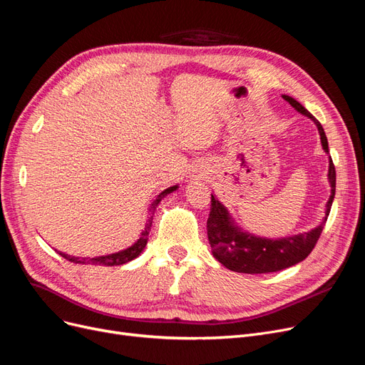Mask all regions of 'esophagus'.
Listing matches in <instances>:
<instances>
[{"label":"esophagus","instance_id":"obj_1","mask_svg":"<svg viewBox=\"0 0 365 365\" xmlns=\"http://www.w3.org/2000/svg\"><path fill=\"white\" fill-rule=\"evenodd\" d=\"M202 176H204V174H202Z\"/></svg>","mask_w":365,"mask_h":365}]
</instances>
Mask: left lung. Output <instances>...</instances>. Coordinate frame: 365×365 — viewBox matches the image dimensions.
Wrapping results in <instances>:
<instances>
[{"instance_id": "8db88e82", "label": "left lung", "mask_w": 365, "mask_h": 365, "mask_svg": "<svg viewBox=\"0 0 365 365\" xmlns=\"http://www.w3.org/2000/svg\"><path fill=\"white\" fill-rule=\"evenodd\" d=\"M282 97L298 113L307 116L314 122L321 135L322 149L325 153H328V140L318 119L289 95H282ZM328 183L331 187V195L327 201L325 217L321 224L307 232L287 235L282 237V239H267V237L247 232L237 225L228 209L216 198L215 194H212V207L207 219V237L213 257L228 270L246 274L274 273L306 259L319 239L331 210L332 200L336 195V168L331 156L328 164Z\"/></svg>"}]
</instances>
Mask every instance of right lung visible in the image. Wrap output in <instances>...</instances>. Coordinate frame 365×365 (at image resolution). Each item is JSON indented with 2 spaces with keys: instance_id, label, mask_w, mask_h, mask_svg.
Instances as JSON below:
<instances>
[{
  "instance_id": "add662e5",
  "label": "right lung",
  "mask_w": 365,
  "mask_h": 365,
  "mask_svg": "<svg viewBox=\"0 0 365 365\" xmlns=\"http://www.w3.org/2000/svg\"><path fill=\"white\" fill-rule=\"evenodd\" d=\"M178 187H179V185H174V186H170V187L164 189V191L152 201V204L149 205V209H148V220H146V224H145V228H143V231L140 232V237L137 239V242H134L130 247H126V249L119 250V252H115V253H108V255L93 257V258H91V257H88V258L71 257V255H68V253L59 252V250H58V253H59L62 258H66L67 261L74 262V264H92V265H106V267L122 265V264H126V262L135 259L137 257L141 255V253H143V250H145V247L148 245L149 232H150L152 220H153V213H155V210L158 207V204H160L168 194L176 191Z\"/></svg>"
}]
</instances>
